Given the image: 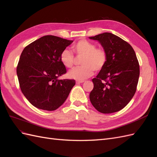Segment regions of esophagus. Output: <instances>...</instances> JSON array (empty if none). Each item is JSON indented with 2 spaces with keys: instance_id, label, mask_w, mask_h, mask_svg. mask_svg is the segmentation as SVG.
<instances>
[{
  "instance_id": "34e87169",
  "label": "esophagus",
  "mask_w": 157,
  "mask_h": 157,
  "mask_svg": "<svg viewBox=\"0 0 157 157\" xmlns=\"http://www.w3.org/2000/svg\"><path fill=\"white\" fill-rule=\"evenodd\" d=\"M84 82V81H76V83H78V84H79V83H83Z\"/></svg>"
}]
</instances>
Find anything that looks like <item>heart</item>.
<instances>
[{
  "mask_svg": "<svg viewBox=\"0 0 157 157\" xmlns=\"http://www.w3.org/2000/svg\"><path fill=\"white\" fill-rule=\"evenodd\" d=\"M72 49L77 57H81L82 67L75 68L68 73L70 78L78 81L91 76L93 71L102 70L107 63L108 55L104 48H96V45L86 40H80L75 43ZM60 62L66 68H71L74 64L75 57L73 52L68 49H64L60 55Z\"/></svg>",
  "mask_w": 157,
  "mask_h": 157,
  "instance_id": "heart-1",
  "label": "heart"
}]
</instances>
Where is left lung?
<instances>
[{
    "instance_id": "obj_1",
    "label": "left lung",
    "mask_w": 157,
    "mask_h": 157,
    "mask_svg": "<svg viewBox=\"0 0 157 157\" xmlns=\"http://www.w3.org/2000/svg\"><path fill=\"white\" fill-rule=\"evenodd\" d=\"M89 38L98 40L108 55L105 67L92 79L90 102L100 113L119 112L128 104L137 88L140 65L134 50L128 42L110 33Z\"/></svg>"
}]
</instances>
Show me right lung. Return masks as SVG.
Returning <instances> with one entry per match:
<instances>
[{
	"instance_id": "1",
	"label": "right lung",
	"mask_w": 157,
	"mask_h": 157,
	"mask_svg": "<svg viewBox=\"0 0 157 157\" xmlns=\"http://www.w3.org/2000/svg\"><path fill=\"white\" fill-rule=\"evenodd\" d=\"M72 42L47 35L24 48L17 67V75L23 94L36 108L57 109L75 85L74 79H58L67 73L60 62V53Z\"/></svg>"
}]
</instances>
